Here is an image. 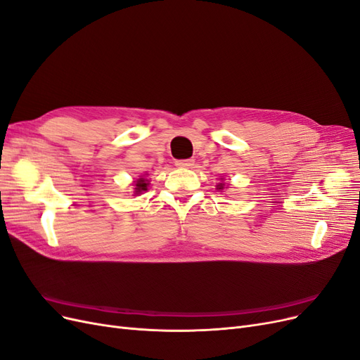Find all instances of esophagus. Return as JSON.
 Masks as SVG:
<instances>
[{
    "label": "esophagus",
    "mask_w": 360,
    "mask_h": 360,
    "mask_svg": "<svg viewBox=\"0 0 360 360\" xmlns=\"http://www.w3.org/2000/svg\"><path fill=\"white\" fill-rule=\"evenodd\" d=\"M176 165L180 168H192L193 160H179V161H176Z\"/></svg>",
    "instance_id": "esophagus-1"
}]
</instances>
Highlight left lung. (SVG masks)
<instances>
[{"label":"left lung","instance_id":"left-lung-1","mask_svg":"<svg viewBox=\"0 0 360 360\" xmlns=\"http://www.w3.org/2000/svg\"><path fill=\"white\" fill-rule=\"evenodd\" d=\"M217 189H223V183H220V184L217 186Z\"/></svg>","mask_w":360,"mask_h":360}]
</instances>
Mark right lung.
Segmentation results:
<instances>
[{
	"label": "right lung",
	"instance_id": "add662e5",
	"mask_svg": "<svg viewBox=\"0 0 360 360\" xmlns=\"http://www.w3.org/2000/svg\"><path fill=\"white\" fill-rule=\"evenodd\" d=\"M134 186H136V193H140L143 191H148V181H146V179H137Z\"/></svg>",
	"mask_w": 360,
	"mask_h": 360
}]
</instances>
